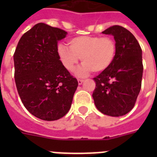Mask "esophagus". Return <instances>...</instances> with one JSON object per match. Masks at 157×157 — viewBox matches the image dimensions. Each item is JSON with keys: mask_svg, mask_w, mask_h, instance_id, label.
Returning a JSON list of instances; mask_svg holds the SVG:
<instances>
[{"mask_svg": "<svg viewBox=\"0 0 157 157\" xmlns=\"http://www.w3.org/2000/svg\"><path fill=\"white\" fill-rule=\"evenodd\" d=\"M82 82H83L82 79H79V78L78 79V85H82Z\"/></svg>", "mask_w": 157, "mask_h": 157, "instance_id": "esophagus-1", "label": "esophagus"}]
</instances>
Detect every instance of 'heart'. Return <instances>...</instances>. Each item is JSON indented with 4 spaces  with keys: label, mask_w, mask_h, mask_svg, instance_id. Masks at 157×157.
I'll return each mask as SVG.
<instances>
[{
    "label": "heart",
    "mask_w": 157,
    "mask_h": 157,
    "mask_svg": "<svg viewBox=\"0 0 157 157\" xmlns=\"http://www.w3.org/2000/svg\"><path fill=\"white\" fill-rule=\"evenodd\" d=\"M57 46L59 59L66 70H74L80 58L82 64L75 71L78 77H85L92 71L99 73L110 67L116 55V44L109 37L78 36Z\"/></svg>",
    "instance_id": "heart-1"
}]
</instances>
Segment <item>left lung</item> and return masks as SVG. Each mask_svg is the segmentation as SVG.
Wrapping results in <instances>:
<instances>
[{
  "mask_svg": "<svg viewBox=\"0 0 157 157\" xmlns=\"http://www.w3.org/2000/svg\"><path fill=\"white\" fill-rule=\"evenodd\" d=\"M102 33L114 37L116 55L110 67L94 78L93 98L100 112L118 117L134 108L141 90L142 51L135 37L124 27L112 26Z\"/></svg>",
  "mask_w": 157,
  "mask_h": 157,
  "instance_id": "8db88e82",
  "label": "left lung"
}]
</instances>
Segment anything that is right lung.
Returning a JSON list of instances; mask_svg holds the SVG:
<instances>
[{"instance_id":"right-lung-1","label":"right lung","mask_w":157,"mask_h":157,"mask_svg":"<svg viewBox=\"0 0 157 157\" xmlns=\"http://www.w3.org/2000/svg\"><path fill=\"white\" fill-rule=\"evenodd\" d=\"M67 32L43 23L21 37L14 53L15 81L25 108L45 121L59 120L68 112L78 81L62 64L58 41Z\"/></svg>"}]
</instances>
